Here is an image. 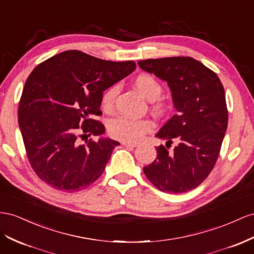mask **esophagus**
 Masks as SVG:
<instances>
[{"mask_svg":"<svg viewBox=\"0 0 254 254\" xmlns=\"http://www.w3.org/2000/svg\"><path fill=\"white\" fill-rule=\"evenodd\" d=\"M122 144L124 146H126V147H131V148H133V147H136L138 146V144L136 143H131V142H125V141H123L122 142Z\"/></svg>","mask_w":254,"mask_h":254,"instance_id":"34e87169","label":"esophagus"}]
</instances>
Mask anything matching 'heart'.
<instances>
[{
    "label": "heart",
    "mask_w": 254,
    "mask_h": 254,
    "mask_svg": "<svg viewBox=\"0 0 254 254\" xmlns=\"http://www.w3.org/2000/svg\"><path fill=\"white\" fill-rule=\"evenodd\" d=\"M134 87L138 90L144 97L149 101H155L158 99L162 94V85L153 76L148 73H141L133 81ZM119 93V86L113 85L102 94L101 106L105 110H111L114 106L116 95ZM155 109L158 112L164 111V106L162 104H157ZM152 128V124L147 120H134L126 118V116H119L109 122L108 131L111 136L115 139L134 142L142 138V135Z\"/></svg>",
    "instance_id": "1"
}]
</instances>
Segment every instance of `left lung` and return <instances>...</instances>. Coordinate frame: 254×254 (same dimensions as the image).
Returning a JSON list of instances; mask_svg holds the SVG:
<instances>
[{
	"mask_svg": "<svg viewBox=\"0 0 254 254\" xmlns=\"http://www.w3.org/2000/svg\"><path fill=\"white\" fill-rule=\"evenodd\" d=\"M141 69L166 81L177 113L156 136L177 141L169 153L157 147V158L143 168L160 191L182 193L196 188L211 172L228 128L224 88L217 74L192 58L139 61Z\"/></svg>",
	"mask_w": 254,
	"mask_h": 254,
	"instance_id": "left-lung-1",
	"label": "left lung"
}]
</instances>
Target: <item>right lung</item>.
<instances>
[{
	"mask_svg": "<svg viewBox=\"0 0 254 254\" xmlns=\"http://www.w3.org/2000/svg\"><path fill=\"white\" fill-rule=\"evenodd\" d=\"M135 69L133 61L111 62L78 50L61 52L27 78L19 104V127L33 170L52 188L85 189L104 173L118 141L105 138L104 91ZM98 136L81 144L79 137Z\"/></svg>",
	"mask_w": 254,
	"mask_h": 254,
	"instance_id": "1",
	"label": "right lung"
}]
</instances>
